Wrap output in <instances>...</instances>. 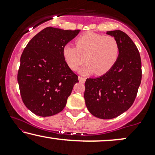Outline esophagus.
Returning <instances> with one entry per match:
<instances>
[{
  "instance_id": "34e87169",
  "label": "esophagus",
  "mask_w": 155,
  "mask_h": 155,
  "mask_svg": "<svg viewBox=\"0 0 155 155\" xmlns=\"http://www.w3.org/2000/svg\"><path fill=\"white\" fill-rule=\"evenodd\" d=\"M79 81L81 83H84L85 81H86V79L84 77H81V76H79Z\"/></svg>"
}]
</instances>
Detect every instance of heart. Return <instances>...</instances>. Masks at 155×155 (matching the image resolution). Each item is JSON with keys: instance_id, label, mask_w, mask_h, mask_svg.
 <instances>
[{"instance_id": "heart-1", "label": "heart", "mask_w": 155, "mask_h": 155, "mask_svg": "<svg viewBox=\"0 0 155 155\" xmlns=\"http://www.w3.org/2000/svg\"><path fill=\"white\" fill-rule=\"evenodd\" d=\"M119 54L120 46L114 37L92 32L78 37L76 47L66 44L63 48L64 60L72 71L77 70L86 58L87 64L80 70L83 75L107 74L116 64Z\"/></svg>"}]
</instances>
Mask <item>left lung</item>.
I'll use <instances>...</instances> for the list:
<instances>
[{
    "instance_id": "obj_1",
    "label": "left lung",
    "mask_w": 155,
    "mask_h": 155,
    "mask_svg": "<svg viewBox=\"0 0 155 155\" xmlns=\"http://www.w3.org/2000/svg\"><path fill=\"white\" fill-rule=\"evenodd\" d=\"M117 39L120 54L107 74L85 81V104L93 116L110 120L128 110L136 99L141 81V60L136 44L121 31H108Z\"/></svg>"
}]
</instances>
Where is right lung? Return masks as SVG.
Masks as SVG:
<instances>
[{"instance_id": "right-lung-1", "label": "right lung", "mask_w": 155, "mask_h": 155, "mask_svg": "<svg viewBox=\"0 0 155 155\" xmlns=\"http://www.w3.org/2000/svg\"><path fill=\"white\" fill-rule=\"evenodd\" d=\"M79 32L48 27L25 48L17 81L23 103L35 114L50 117L63 111L79 82L64 60L63 48Z\"/></svg>"}]
</instances>
